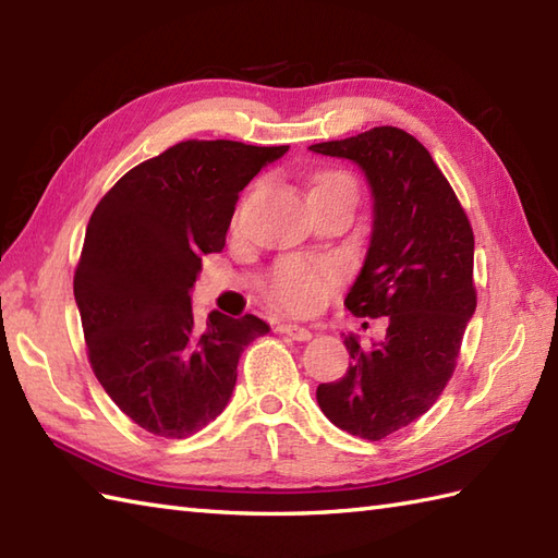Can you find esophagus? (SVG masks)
I'll use <instances>...</instances> for the list:
<instances>
[{
    "mask_svg": "<svg viewBox=\"0 0 558 558\" xmlns=\"http://www.w3.org/2000/svg\"><path fill=\"white\" fill-rule=\"evenodd\" d=\"M278 330H280L282 336H288V338L298 340V342H304V340H310V338H312V330H310V328H304V326H294V324H280V326H278Z\"/></svg>",
    "mask_w": 558,
    "mask_h": 558,
    "instance_id": "obj_1",
    "label": "esophagus"
}]
</instances>
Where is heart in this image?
<instances>
[{
	"mask_svg": "<svg viewBox=\"0 0 558 558\" xmlns=\"http://www.w3.org/2000/svg\"><path fill=\"white\" fill-rule=\"evenodd\" d=\"M324 189L354 192V180L348 172L324 170L314 177V192H324ZM340 280L342 266L336 258H286L270 270L266 290L272 302L290 312H312L333 292Z\"/></svg>",
	"mask_w": 558,
	"mask_h": 558,
	"instance_id": "b5f03b06",
	"label": "heart"
}]
</instances>
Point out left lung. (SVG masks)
I'll use <instances>...</instances> for the list:
<instances>
[{
	"label": "left lung",
	"mask_w": 558,
	"mask_h": 558,
	"mask_svg": "<svg viewBox=\"0 0 558 558\" xmlns=\"http://www.w3.org/2000/svg\"><path fill=\"white\" fill-rule=\"evenodd\" d=\"M312 150L357 162L372 184V246L345 306L388 324L374 348L345 338L348 372L318 386L316 400L342 432L381 441L422 417L456 372L477 306L475 234L432 153L402 129L374 126Z\"/></svg>",
	"instance_id": "8db88e82"
}]
</instances>
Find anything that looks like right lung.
<instances>
[{
    "label": "right lung",
    "instance_id": "obj_1",
    "mask_svg": "<svg viewBox=\"0 0 558 558\" xmlns=\"http://www.w3.org/2000/svg\"><path fill=\"white\" fill-rule=\"evenodd\" d=\"M288 146L189 138L129 170L93 210L74 272L88 362L141 429L186 438L228 405L254 314H208L189 290L201 254L225 246L242 189Z\"/></svg>",
    "mask_w": 558,
    "mask_h": 558
}]
</instances>
